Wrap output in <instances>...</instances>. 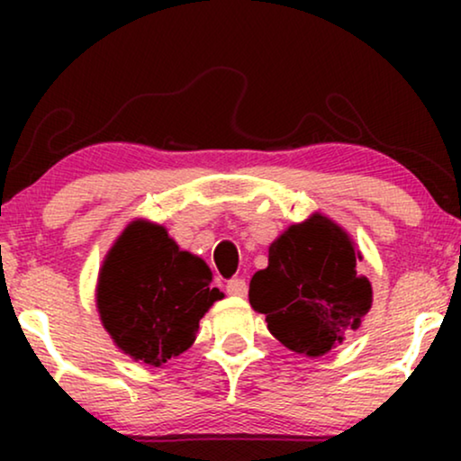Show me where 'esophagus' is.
I'll return each instance as SVG.
<instances>
[{"mask_svg": "<svg viewBox=\"0 0 461 461\" xmlns=\"http://www.w3.org/2000/svg\"><path fill=\"white\" fill-rule=\"evenodd\" d=\"M226 292H229V295H235V298H243L248 294V283H245V279H230L226 283Z\"/></svg>", "mask_w": 461, "mask_h": 461, "instance_id": "34e87169", "label": "esophagus"}]
</instances>
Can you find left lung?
I'll list each match as a JSON object with an SVG mask.
<instances>
[{
    "instance_id": "1",
    "label": "left lung",
    "mask_w": 461,
    "mask_h": 461,
    "mask_svg": "<svg viewBox=\"0 0 461 461\" xmlns=\"http://www.w3.org/2000/svg\"><path fill=\"white\" fill-rule=\"evenodd\" d=\"M363 254L342 226L314 212L268 248V267L249 281V304L285 348L323 357L361 330L374 292Z\"/></svg>"
}]
</instances>
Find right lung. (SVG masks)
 Wrapping results in <instances>:
<instances>
[{"label":"right lung","mask_w":461,"mask_h":461,"mask_svg":"<svg viewBox=\"0 0 461 461\" xmlns=\"http://www.w3.org/2000/svg\"><path fill=\"white\" fill-rule=\"evenodd\" d=\"M222 298L210 267L144 218L125 226L98 270L100 323L123 355L153 367L191 348L199 321Z\"/></svg>","instance_id":"1"}]
</instances>
